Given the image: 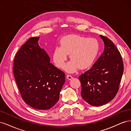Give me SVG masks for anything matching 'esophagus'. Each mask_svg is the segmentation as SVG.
Instances as JSON below:
<instances>
[{
    "label": "esophagus",
    "mask_w": 131,
    "mask_h": 131,
    "mask_svg": "<svg viewBox=\"0 0 131 131\" xmlns=\"http://www.w3.org/2000/svg\"><path fill=\"white\" fill-rule=\"evenodd\" d=\"M67 78L69 79V80H71V79L73 78V77L71 75H67Z\"/></svg>",
    "instance_id": "34e87169"
}]
</instances>
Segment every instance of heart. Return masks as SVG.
I'll return each mask as SVG.
<instances>
[{
	"label": "heart",
	"mask_w": 131,
	"mask_h": 131,
	"mask_svg": "<svg viewBox=\"0 0 131 131\" xmlns=\"http://www.w3.org/2000/svg\"><path fill=\"white\" fill-rule=\"evenodd\" d=\"M61 46H57L53 53V61L57 67L62 68L68 54L72 59L66 66L69 72H74L79 67L85 69L92 64L99 51V43L96 39L87 38L78 35H69L63 37Z\"/></svg>",
	"instance_id": "b5f03b06"
}]
</instances>
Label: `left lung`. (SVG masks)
Segmentation results:
<instances>
[{
	"mask_svg": "<svg viewBox=\"0 0 131 131\" xmlns=\"http://www.w3.org/2000/svg\"><path fill=\"white\" fill-rule=\"evenodd\" d=\"M104 43L103 52L91 68L79 77L82 98L93 106H101L115 97L124 72L119 51L109 39L100 35Z\"/></svg>",
	"mask_w": 131,
	"mask_h": 131,
	"instance_id": "left-lung-1",
	"label": "left lung"
}]
</instances>
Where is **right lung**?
<instances>
[{"mask_svg": "<svg viewBox=\"0 0 131 131\" xmlns=\"http://www.w3.org/2000/svg\"><path fill=\"white\" fill-rule=\"evenodd\" d=\"M39 37L29 38L16 53L13 73L23 100L32 108L47 110L58 102L65 74L50 63L39 46Z\"/></svg>", "mask_w": 131, "mask_h": 131, "instance_id": "obj_1", "label": "right lung"}]
</instances>
